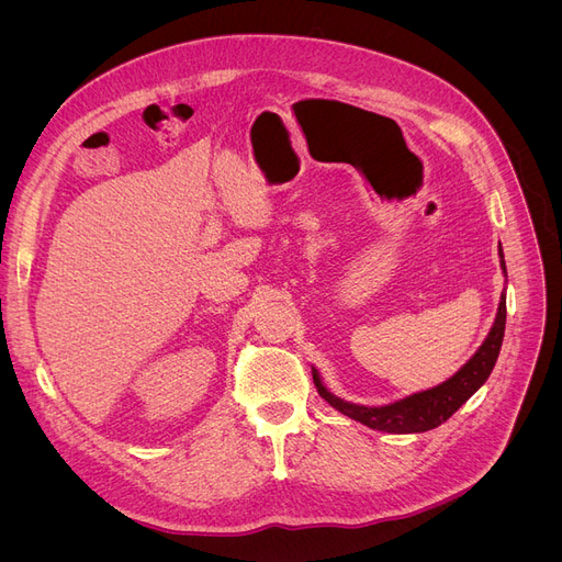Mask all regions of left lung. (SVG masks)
<instances>
[{
	"label": "left lung",
	"mask_w": 562,
	"mask_h": 562,
	"mask_svg": "<svg viewBox=\"0 0 562 562\" xmlns=\"http://www.w3.org/2000/svg\"><path fill=\"white\" fill-rule=\"evenodd\" d=\"M498 257H501V266H504V273H506V261H504V250H501V246H498ZM504 333H506V296H501L494 326H492L487 339L483 341V346L476 350L474 358H471L453 378L441 382V385L419 392V394H412V396L401 398L390 405L367 407V405L341 401L323 387L316 369H312L314 385H316L321 398H326L335 409L341 412V415L356 419L373 430L396 432V435L426 432V430L437 428L439 424H445L462 403L469 401L471 394L481 390V385L490 378V373L496 364L501 344H504Z\"/></svg>",
	"instance_id": "obj_1"
}]
</instances>
